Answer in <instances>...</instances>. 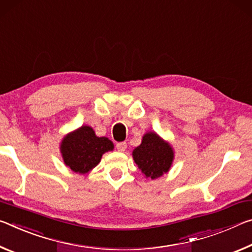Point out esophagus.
<instances>
[{"instance_id": "obj_1", "label": "esophagus", "mask_w": 252, "mask_h": 252, "mask_svg": "<svg viewBox=\"0 0 252 252\" xmlns=\"http://www.w3.org/2000/svg\"><path fill=\"white\" fill-rule=\"evenodd\" d=\"M116 148L118 152H125V150L127 148V144L126 142H122V143H117L116 144Z\"/></svg>"}]
</instances>
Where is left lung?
Masks as SVG:
<instances>
[{
  "instance_id": "8db88e82",
  "label": "left lung",
  "mask_w": 252,
  "mask_h": 252,
  "mask_svg": "<svg viewBox=\"0 0 252 252\" xmlns=\"http://www.w3.org/2000/svg\"><path fill=\"white\" fill-rule=\"evenodd\" d=\"M133 158L142 173L154 180L170 171L174 152L170 144L150 131L143 136L141 145L133 151Z\"/></svg>"
}]
</instances>
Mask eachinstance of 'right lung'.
I'll use <instances>...</instances> for the list:
<instances>
[{
  "label": "right lung",
  "mask_w": 252,
  "mask_h": 252,
  "mask_svg": "<svg viewBox=\"0 0 252 252\" xmlns=\"http://www.w3.org/2000/svg\"><path fill=\"white\" fill-rule=\"evenodd\" d=\"M113 150V142L98 137L90 126H81L64 136L60 145L64 164L79 174L92 171L100 162L102 154Z\"/></svg>",
  "instance_id": "right-lung-1"
}]
</instances>
